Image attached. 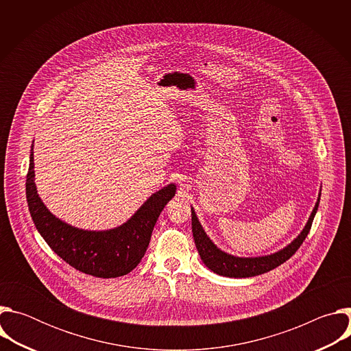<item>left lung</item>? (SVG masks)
<instances>
[{
    "mask_svg": "<svg viewBox=\"0 0 351 351\" xmlns=\"http://www.w3.org/2000/svg\"><path fill=\"white\" fill-rule=\"evenodd\" d=\"M319 198L321 193L318 195L317 204L304 226L302 230L290 244H287L285 248L279 250V252L269 254V256H263V257H234L230 256L225 252H222L221 248H218L213 240L207 236L204 232L202 223L198 222V218L191 208V230H193V237L195 247L198 250V254L202 257L203 263L211 269L213 272L228 276V278H252L257 276L265 272H269L279 267L280 264L286 263L295 252L300 248V245L303 244L306 240L307 234L310 233L314 217L317 214L318 206H319Z\"/></svg>",
    "mask_w": 351,
    "mask_h": 351,
    "instance_id": "1",
    "label": "left lung"
}]
</instances>
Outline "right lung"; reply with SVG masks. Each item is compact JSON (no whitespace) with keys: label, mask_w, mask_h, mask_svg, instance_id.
<instances>
[{"label":"right lung","mask_w":351,"mask_h":351,"mask_svg":"<svg viewBox=\"0 0 351 351\" xmlns=\"http://www.w3.org/2000/svg\"><path fill=\"white\" fill-rule=\"evenodd\" d=\"M176 193L173 183L149 197L123 225L110 230H84L68 225L48 211L34 183L33 145L26 178L27 206L36 229L75 269L97 278H118L134 269L144 257L156 222Z\"/></svg>","instance_id":"add662e5"}]
</instances>
